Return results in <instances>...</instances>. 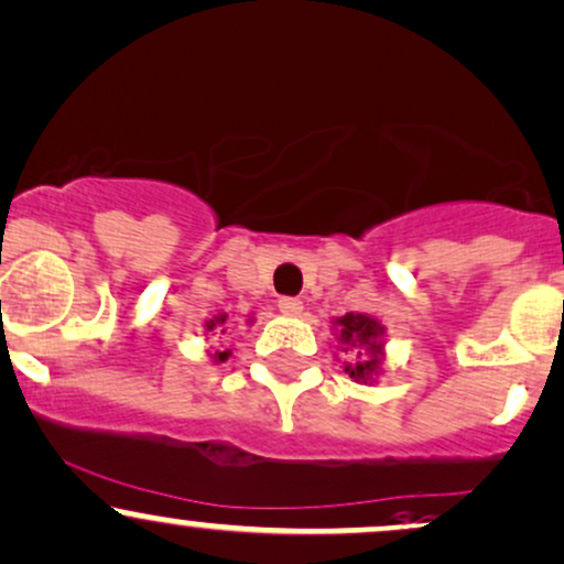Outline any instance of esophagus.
<instances>
[{
  "instance_id": "esophagus-1",
  "label": "esophagus",
  "mask_w": 564,
  "mask_h": 564,
  "mask_svg": "<svg viewBox=\"0 0 564 564\" xmlns=\"http://www.w3.org/2000/svg\"><path fill=\"white\" fill-rule=\"evenodd\" d=\"M278 310H281L283 315L296 317L302 312V302L294 300V296H281V300H278Z\"/></svg>"
}]
</instances>
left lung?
<instances>
[{
	"label": "left lung",
	"mask_w": 564,
	"mask_h": 564,
	"mask_svg": "<svg viewBox=\"0 0 564 564\" xmlns=\"http://www.w3.org/2000/svg\"><path fill=\"white\" fill-rule=\"evenodd\" d=\"M338 330H341V341L351 344V347H368L370 357H365L362 362L347 365L349 378L355 381H370V376H376L378 368H381V338L383 328L378 321H372L368 315H355V312H347L344 317H338ZM362 355V351H359Z\"/></svg>",
	"instance_id": "1"
}]
</instances>
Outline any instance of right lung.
Returning a JSON list of instances; mask_svg holds the SVG:
<instances>
[{
  "mask_svg": "<svg viewBox=\"0 0 564 564\" xmlns=\"http://www.w3.org/2000/svg\"><path fill=\"white\" fill-rule=\"evenodd\" d=\"M217 323H220V325H223V323H226V315H220V317H215V321H209V323H207V328H209V330H213ZM220 334H226V328H223V330H220ZM215 359H217V362H223V359H228V351H217V355H215Z\"/></svg>",
  "mask_w": 564,
  "mask_h": 564,
  "instance_id": "add662e5",
  "label": "right lung"
}]
</instances>
